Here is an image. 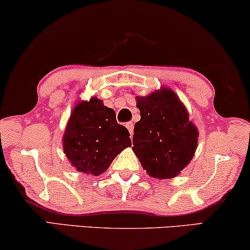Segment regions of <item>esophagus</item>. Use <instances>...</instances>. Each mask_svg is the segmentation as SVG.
I'll use <instances>...</instances> for the list:
<instances>
[{
    "label": "esophagus",
    "mask_w": 250,
    "mask_h": 250,
    "mask_svg": "<svg viewBox=\"0 0 250 250\" xmlns=\"http://www.w3.org/2000/svg\"><path fill=\"white\" fill-rule=\"evenodd\" d=\"M126 127H127V129H128V132H129V134L131 135H133V129H134V125H133V123L132 122H128V123H126Z\"/></svg>",
    "instance_id": "1"
}]
</instances>
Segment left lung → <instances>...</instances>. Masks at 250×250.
<instances>
[{
	"label": "left lung",
	"mask_w": 250,
	"mask_h": 250,
	"mask_svg": "<svg viewBox=\"0 0 250 250\" xmlns=\"http://www.w3.org/2000/svg\"><path fill=\"white\" fill-rule=\"evenodd\" d=\"M135 98L141 119L134 125L133 151L148 175L159 180L175 177L193 158L198 128L168 87Z\"/></svg>",
	"instance_id": "1"
}]
</instances>
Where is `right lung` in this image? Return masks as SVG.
I'll use <instances>...</instances> for the list:
<instances>
[{
  "label": "right lung",
  "instance_id": "add662e5",
  "mask_svg": "<svg viewBox=\"0 0 250 250\" xmlns=\"http://www.w3.org/2000/svg\"><path fill=\"white\" fill-rule=\"evenodd\" d=\"M131 146L127 128L116 121L114 109L97 97L76 102L62 136L63 152L75 169L101 175L115 157Z\"/></svg>",
  "mask_w": 250,
  "mask_h": 250
}]
</instances>
